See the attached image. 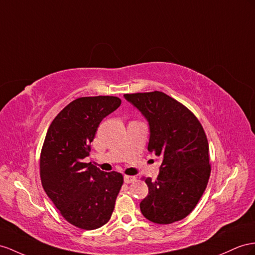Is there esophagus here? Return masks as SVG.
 <instances>
[{
  "label": "esophagus",
  "mask_w": 255,
  "mask_h": 255,
  "mask_svg": "<svg viewBox=\"0 0 255 255\" xmlns=\"http://www.w3.org/2000/svg\"><path fill=\"white\" fill-rule=\"evenodd\" d=\"M133 181H135V178L132 177V175H124V182H125V183H131Z\"/></svg>",
  "instance_id": "34e87169"
}]
</instances>
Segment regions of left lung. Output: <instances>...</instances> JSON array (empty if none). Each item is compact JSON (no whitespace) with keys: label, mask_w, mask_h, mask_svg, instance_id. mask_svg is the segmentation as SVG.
Here are the masks:
<instances>
[{"label":"left lung","mask_w":255,"mask_h":255,"mask_svg":"<svg viewBox=\"0 0 255 255\" xmlns=\"http://www.w3.org/2000/svg\"><path fill=\"white\" fill-rule=\"evenodd\" d=\"M148 124L149 153L161 159L156 180L145 179L148 194L140 210L153 223L184 219L204 194L211 167L209 144L196 116L161 91L124 95Z\"/></svg>","instance_id":"left-lung-1"}]
</instances>
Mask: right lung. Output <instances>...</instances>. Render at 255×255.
<instances>
[{"mask_svg":"<svg viewBox=\"0 0 255 255\" xmlns=\"http://www.w3.org/2000/svg\"><path fill=\"white\" fill-rule=\"evenodd\" d=\"M121 102L110 96L78 98L55 117L45 136L40 159L44 191L62 217L82 230L107 223L123 185L121 173L84 162L101 121Z\"/></svg>","mask_w":255,"mask_h":255,"instance_id":"add662e5","label":"right lung"}]
</instances>
